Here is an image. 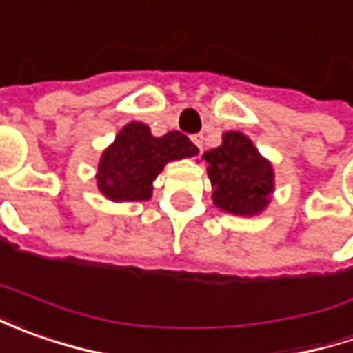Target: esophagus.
<instances>
[{"label":"esophagus","instance_id":"1","mask_svg":"<svg viewBox=\"0 0 353 353\" xmlns=\"http://www.w3.org/2000/svg\"><path fill=\"white\" fill-rule=\"evenodd\" d=\"M192 143L202 151V149H204V135H194V137H192Z\"/></svg>","mask_w":353,"mask_h":353}]
</instances>
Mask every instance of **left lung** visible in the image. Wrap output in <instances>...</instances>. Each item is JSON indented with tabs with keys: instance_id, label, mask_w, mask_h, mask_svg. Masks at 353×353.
I'll use <instances>...</instances> for the list:
<instances>
[{
	"instance_id": "8db88e82",
	"label": "left lung",
	"mask_w": 353,
	"mask_h": 353,
	"mask_svg": "<svg viewBox=\"0 0 353 353\" xmlns=\"http://www.w3.org/2000/svg\"><path fill=\"white\" fill-rule=\"evenodd\" d=\"M216 208L234 216H259L275 192V169L241 131L222 133V145L202 155Z\"/></svg>"
}]
</instances>
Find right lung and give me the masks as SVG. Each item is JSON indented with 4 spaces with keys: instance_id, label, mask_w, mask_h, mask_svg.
I'll list each match as a JSON object with an SVG mask.
<instances>
[{
    "instance_id": "add662e5",
    "label": "right lung",
    "mask_w": 353,
    "mask_h": 353,
    "mask_svg": "<svg viewBox=\"0 0 353 353\" xmlns=\"http://www.w3.org/2000/svg\"><path fill=\"white\" fill-rule=\"evenodd\" d=\"M198 155V147L181 131L161 137L141 121H129L102 151L98 190L112 202H145L153 196V181L170 161Z\"/></svg>"
}]
</instances>
